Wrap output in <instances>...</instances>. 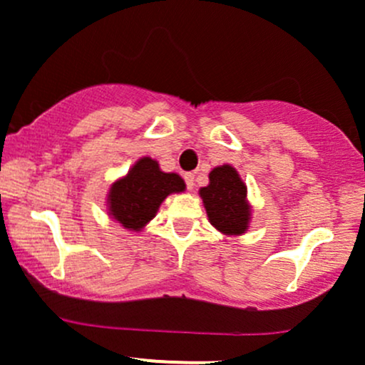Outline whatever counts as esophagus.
<instances>
[{
    "mask_svg": "<svg viewBox=\"0 0 365 365\" xmlns=\"http://www.w3.org/2000/svg\"><path fill=\"white\" fill-rule=\"evenodd\" d=\"M183 178H185V183H187V189L189 190H192L194 189V185H195V180H194V175L192 173H185V176H183Z\"/></svg>",
    "mask_w": 365,
    "mask_h": 365,
    "instance_id": "1",
    "label": "esophagus"
}]
</instances>
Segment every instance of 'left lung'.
<instances>
[{
  "label": "left lung",
  "mask_w": 365,
  "mask_h": 365,
  "mask_svg": "<svg viewBox=\"0 0 365 365\" xmlns=\"http://www.w3.org/2000/svg\"><path fill=\"white\" fill-rule=\"evenodd\" d=\"M210 224L225 236H241L248 229L252 208L247 201V185L229 164L213 168L210 183L199 189Z\"/></svg>",
  "instance_id": "left-lung-1"
}]
</instances>
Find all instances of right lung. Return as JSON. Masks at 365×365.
<instances>
[{"mask_svg":"<svg viewBox=\"0 0 365 365\" xmlns=\"http://www.w3.org/2000/svg\"><path fill=\"white\" fill-rule=\"evenodd\" d=\"M185 190L176 173H164L152 157H141L124 178L110 187L108 215L128 231H141L155 217L160 202L170 194Z\"/></svg>","mask_w":365,"mask_h":365,"instance_id":"right-lung-1","label":"right lung"}]
</instances>
